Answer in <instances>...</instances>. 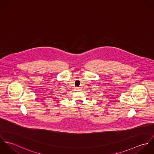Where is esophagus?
I'll return each mask as SVG.
<instances>
[{
  "label": "esophagus",
  "instance_id": "1",
  "mask_svg": "<svg viewBox=\"0 0 154 154\" xmlns=\"http://www.w3.org/2000/svg\"><path fill=\"white\" fill-rule=\"evenodd\" d=\"M76 91H81V88H76Z\"/></svg>",
  "mask_w": 154,
  "mask_h": 154
}]
</instances>
